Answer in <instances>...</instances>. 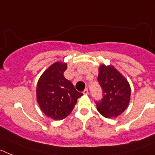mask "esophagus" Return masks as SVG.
I'll use <instances>...</instances> for the list:
<instances>
[{
	"label": "esophagus",
	"instance_id": "esophagus-1",
	"mask_svg": "<svg viewBox=\"0 0 155 155\" xmlns=\"http://www.w3.org/2000/svg\"><path fill=\"white\" fill-rule=\"evenodd\" d=\"M83 93H84V94H88V90H87V88H85L84 90V91H83Z\"/></svg>",
	"mask_w": 155,
	"mask_h": 155
}]
</instances>
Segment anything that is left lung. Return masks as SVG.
<instances>
[{
    "label": "left lung",
    "mask_w": 155,
    "mask_h": 155,
    "mask_svg": "<svg viewBox=\"0 0 155 155\" xmlns=\"http://www.w3.org/2000/svg\"><path fill=\"white\" fill-rule=\"evenodd\" d=\"M98 81L102 89V98L96 102L97 110L105 118L117 117L127 109L130 99V86L113 66L101 65Z\"/></svg>",
    "instance_id": "1"
}]
</instances>
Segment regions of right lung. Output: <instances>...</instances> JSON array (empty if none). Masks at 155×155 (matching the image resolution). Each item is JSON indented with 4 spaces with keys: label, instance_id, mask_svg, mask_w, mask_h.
Segmentation results:
<instances>
[{
    "label": "right lung",
    "instance_id": "obj_1",
    "mask_svg": "<svg viewBox=\"0 0 155 155\" xmlns=\"http://www.w3.org/2000/svg\"><path fill=\"white\" fill-rule=\"evenodd\" d=\"M66 63L56 62L44 71L37 83L36 97L41 110L55 120L66 118L72 112L78 98L83 95L64 78Z\"/></svg>",
    "mask_w": 155,
    "mask_h": 155
}]
</instances>
